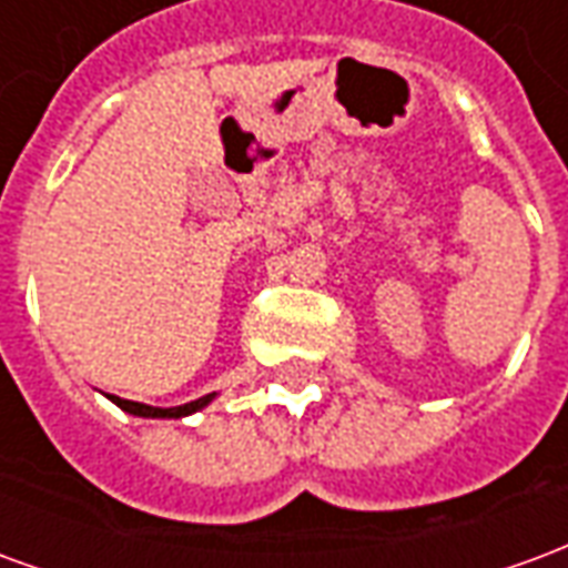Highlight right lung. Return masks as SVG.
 <instances>
[{
	"mask_svg": "<svg viewBox=\"0 0 568 568\" xmlns=\"http://www.w3.org/2000/svg\"><path fill=\"white\" fill-rule=\"evenodd\" d=\"M212 395H203L197 402H191V405H179V407H151V405H140V402H128V398H118L112 395V402H115L121 410H128V414H136V417H187V414H194L200 407L210 405Z\"/></svg>",
	"mask_w": 568,
	"mask_h": 568,
	"instance_id": "add662e5",
	"label": "right lung"
}]
</instances>
